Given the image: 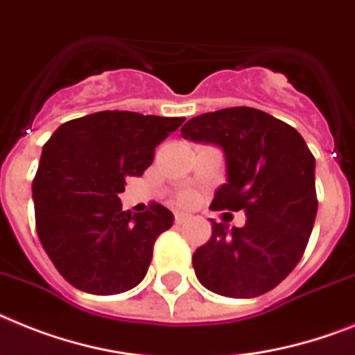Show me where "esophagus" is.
I'll return each mask as SVG.
<instances>
[{
	"label": "esophagus",
	"instance_id": "obj_1",
	"mask_svg": "<svg viewBox=\"0 0 355 355\" xmlns=\"http://www.w3.org/2000/svg\"><path fill=\"white\" fill-rule=\"evenodd\" d=\"M189 218H191V215H189V213H184V211H177V213H175V223H177V224L187 223Z\"/></svg>",
	"mask_w": 355,
	"mask_h": 355
}]
</instances>
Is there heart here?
<instances>
[{
  "instance_id": "obj_1",
  "label": "heart",
  "mask_w": 355,
  "mask_h": 355,
  "mask_svg": "<svg viewBox=\"0 0 355 355\" xmlns=\"http://www.w3.org/2000/svg\"><path fill=\"white\" fill-rule=\"evenodd\" d=\"M193 200H195V193L186 191V193H182V195H180V202H182V204H191Z\"/></svg>"
}]
</instances>
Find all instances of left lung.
Segmentation results:
<instances>
[{"label": "left lung", "instance_id": "1", "mask_svg": "<svg viewBox=\"0 0 355 355\" xmlns=\"http://www.w3.org/2000/svg\"><path fill=\"white\" fill-rule=\"evenodd\" d=\"M180 132L224 153L226 184L209 207L246 213L243 227L211 220V239L193 253L198 282L224 297L270 292L301 261L318 213L315 158L304 138L253 107L204 112Z\"/></svg>", "mask_w": 355, "mask_h": 355}]
</instances>
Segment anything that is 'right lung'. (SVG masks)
<instances>
[{"label": "right lung", "mask_w": 355, "mask_h": 355, "mask_svg": "<svg viewBox=\"0 0 355 355\" xmlns=\"http://www.w3.org/2000/svg\"><path fill=\"white\" fill-rule=\"evenodd\" d=\"M184 118L100 111L62 123L43 146L33 182L37 237L62 277L82 292L114 295L142 282L173 213L122 211L125 178L151 166L155 148Z\"/></svg>", "instance_id": "right-lung-1"}]
</instances>
